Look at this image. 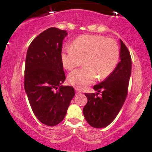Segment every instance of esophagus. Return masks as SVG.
Returning a JSON list of instances; mask_svg holds the SVG:
<instances>
[{
    "mask_svg": "<svg viewBox=\"0 0 152 152\" xmlns=\"http://www.w3.org/2000/svg\"><path fill=\"white\" fill-rule=\"evenodd\" d=\"M75 93H76L77 94H81V91H80V90L78 89V88H75Z\"/></svg>",
    "mask_w": 152,
    "mask_h": 152,
    "instance_id": "1",
    "label": "esophagus"
}]
</instances>
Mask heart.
<instances>
[{"label":"heart","instance_id":"heart-1","mask_svg":"<svg viewBox=\"0 0 152 152\" xmlns=\"http://www.w3.org/2000/svg\"><path fill=\"white\" fill-rule=\"evenodd\" d=\"M117 43L112 39L98 35H85L74 40L72 47L63 48L61 54L66 70L85 66L70 72L68 82L77 88L83 89L93 84L98 77L105 80L112 75L119 61Z\"/></svg>","mask_w":152,"mask_h":152}]
</instances>
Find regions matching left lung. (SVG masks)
Wrapping results in <instances>:
<instances>
[{
	"mask_svg": "<svg viewBox=\"0 0 152 152\" xmlns=\"http://www.w3.org/2000/svg\"><path fill=\"white\" fill-rule=\"evenodd\" d=\"M121 42V61L115 71L101 83L94 86V89L101 91L87 94V103L83 108V114L88 124L94 128H104L115 119L128 95L130 76L131 74V57L123 41Z\"/></svg>",
	"mask_w": 152,
	"mask_h": 152,
	"instance_id": "8db88e82",
	"label": "left lung"
}]
</instances>
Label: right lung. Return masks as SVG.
Returning <instances> with one entry per match:
<instances>
[{
  "mask_svg": "<svg viewBox=\"0 0 152 152\" xmlns=\"http://www.w3.org/2000/svg\"><path fill=\"white\" fill-rule=\"evenodd\" d=\"M66 35L64 30L47 29L31 42L26 57L25 91L35 117L50 126L64 120L75 96L72 86H60L66 79L61 54Z\"/></svg>",
  "mask_w": 152,
  "mask_h": 152,
  "instance_id": "right-lung-1",
  "label": "right lung"
}]
</instances>
